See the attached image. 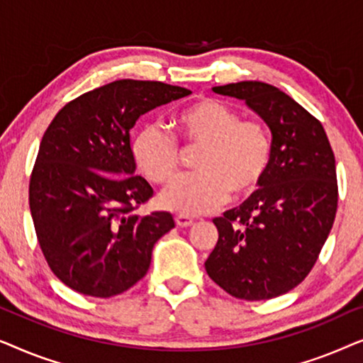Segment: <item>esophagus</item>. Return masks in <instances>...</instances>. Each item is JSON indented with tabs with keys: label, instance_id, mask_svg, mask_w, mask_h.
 I'll list each match as a JSON object with an SVG mask.
<instances>
[{
	"label": "esophagus",
	"instance_id": "1",
	"mask_svg": "<svg viewBox=\"0 0 363 363\" xmlns=\"http://www.w3.org/2000/svg\"><path fill=\"white\" fill-rule=\"evenodd\" d=\"M175 223H177V226H180V228H188L193 225V218L185 216V215H177Z\"/></svg>",
	"mask_w": 363,
	"mask_h": 363
}]
</instances>
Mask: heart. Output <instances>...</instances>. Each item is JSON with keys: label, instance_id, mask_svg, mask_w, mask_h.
Masks as SVG:
<instances>
[{"label": "heart", "instance_id": "1", "mask_svg": "<svg viewBox=\"0 0 363 363\" xmlns=\"http://www.w3.org/2000/svg\"><path fill=\"white\" fill-rule=\"evenodd\" d=\"M175 137L145 125L132 142V155L148 182L165 185L180 167V142L200 147L193 158L195 173L173 182L160 203L180 215L215 211L231 196L245 200L262 185L271 167L272 142L264 123L240 121V113L213 97L198 99L173 113Z\"/></svg>", "mask_w": 363, "mask_h": 363}]
</instances>
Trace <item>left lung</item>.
<instances>
[{
	"label": "left lung",
	"mask_w": 363,
	"mask_h": 363,
	"mask_svg": "<svg viewBox=\"0 0 363 363\" xmlns=\"http://www.w3.org/2000/svg\"><path fill=\"white\" fill-rule=\"evenodd\" d=\"M241 99L272 132V160L259 190L213 223L218 242L208 276L236 299L266 301L301 284L334 225L335 157L322 123L271 84L216 86Z\"/></svg>",
	"instance_id": "obj_1"
}]
</instances>
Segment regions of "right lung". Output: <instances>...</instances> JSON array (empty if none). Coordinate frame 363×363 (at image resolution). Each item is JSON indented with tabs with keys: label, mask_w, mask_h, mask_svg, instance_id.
<instances>
[{
	"label": "right lung",
	"mask_w": 363,
	"mask_h": 363,
	"mask_svg": "<svg viewBox=\"0 0 363 363\" xmlns=\"http://www.w3.org/2000/svg\"><path fill=\"white\" fill-rule=\"evenodd\" d=\"M191 94L121 79L67 102L44 132L29 178V208L48 266L64 284L113 297L150 267L153 245L175 228L170 213L137 210L153 196L135 175L130 128L142 113Z\"/></svg>",
	"instance_id": "obj_1"
}]
</instances>
